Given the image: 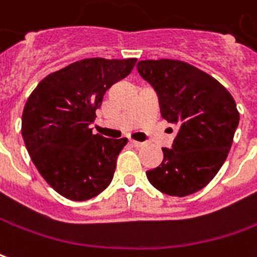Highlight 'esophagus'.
I'll list each match as a JSON object with an SVG mask.
<instances>
[{
  "label": "esophagus",
  "mask_w": 257,
  "mask_h": 257,
  "mask_svg": "<svg viewBox=\"0 0 257 257\" xmlns=\"http://www.w3.org/2000/svg\"><path fill=\"white\" fill-rule=\"evenodd\" d=\"M131 143L134 145L135 147H143L145 146V143L143 142H138V141H131Z\"/></svg>",
  "instance_id": "obj_1"
}]
</instances>
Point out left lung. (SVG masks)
Segmentation results:
<instances>
[{"instance_id":"8db88e82","label":"left lung","mask_w":257,"mask_h":257,"mask_svg":"<svg viewBox=\"0 0 257 257\" xmlns=\"http://www.w3.org/2000/svg\"><path fill=\"white\" fill-rule=\"evenodd\" d=\"M136 68L156 91L161 118L178 126L171 149L163 147L161 164L146 171L149 182L170 196L203 189L232 145L239 123L235 100L218 80L184 61H139Z\"/></svg>"}]
</instances>
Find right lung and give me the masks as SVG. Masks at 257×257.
<instances>
[{"label": "right lung", "instance_id": "1", "mask_svg": "<svg viewBox=\"0 0 257 257\" xmlns=\"http://www.w3.org/2000/svg\"><path fill=\"white\" fill-rule=\"evenodd\" d=\"M136 58L76 61L41 80L22 114V138L40 175L61 196L82 202L111 184L128 139L93 135L103 96L126 78Z\"/></svg>", "mask_w": 257, "mask_h": 257}]
</instances>
